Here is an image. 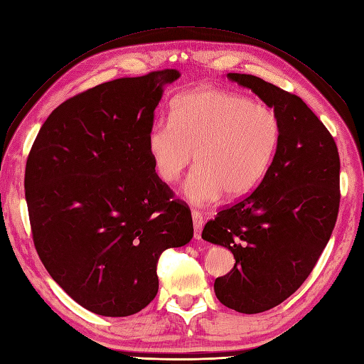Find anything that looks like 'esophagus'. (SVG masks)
<instances>
[{"label":"esophagus","mask_w":364,"mask_h":364,"mask_svg":"<svg viewBox=\"0 0 364 364\" xmlns=\"http://www.w3.org/2000/svg\"><path fill=\"white\" fill-rule=\"evenodd\" d=\"M191 218H193V227H194V239H200L202 224H203L202 215L199 211H191Z\"/></svg>","instance_id":"esophagus-1"}]
</instances>
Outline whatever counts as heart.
Listing matches in <instances>:
<instances>
[{
  "label": "heart",
  "instance_id": "b5f03b06",
  "mask_svg": "<svg viewBox=\"0 0 364 364\" xmlns=\"http://www.w3.org/2000/svg\"><path fill=\"white\" fill-rule=\"evenodd\" d=\"M281 123L269 106L215 87L181 95L171 120L153 123L146 149L162 182L173 185L196 156L198 168L185 182L193 205H208L223 194L242 198L256 188L277 156Z\"/></svg>",
  "mask_w": 364,
  "mask_h": 364
}]
</instances>
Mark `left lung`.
Wrapping results in <instances>:
<instances>
[{"label": "left lung", "instance_id": "left-lung-1", "mask_svg": "<svg viewBox=\"0 0 364 364\" xmlns=\"http://www.w3.org/2000/svg\"><path fill=\"white\" fill-rule=\"evenodd\" d=\"M227 78L252 90L281 123L278 151L259 187L202 232L236 259L215 281L218 299L236 312L259 314L295 294L329 242L340 207V156L298 95L249 74Z\"/></svg>", "mask_w": 364, "mask_h": 364}]
</instances>
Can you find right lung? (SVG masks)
Listing matches in <instances>:
<instances>
[{"mask_svg": "<svg viewBox=\"0 0 364 364\" xmlns=\"http://www.w3.org/2000/svg\"><path fill=\"white\" fill-rule=\"evenodd\" d=\"M176 69L122 77L61 103L26 164L33 244L44 267L80 306L103 316L145 309L156 264L193 237L191 211L171 200L146 134Z\"/></svg>", "mask_w": 364, "mask_h": 364, "instance_id": "obj_1", "label": "right lung"}]
</instances>
